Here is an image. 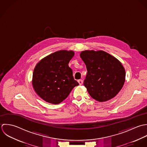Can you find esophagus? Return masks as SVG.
Instances as JSON below:
<instances>
[{
    "instance_id": "esophagus-1",
    "label": "esophagus",
    "mask_w": 147,
    "mask_h": 147,
    "mask_svg": "<svg viewBox=\"0 0 147 147\" xmlns=\"http://www.w3.org/2000/svg\"><path fill=\"white\" fill-rule=\"evenodd\" d=\"M78 82L79 83L80 85H82L83 84V80H79L78 81Z\"/></svg>"
}]
</instances>
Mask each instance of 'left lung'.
Instances as JSON below:
<instances>
[{
  "mask_svg": "<svg viewBox=\"0 0 147 147\" xmlns=\"http://www.w3.org/2000/svg\"><path fill=\"white\" fill-rule=\"evenodd\" d=\"M80 57L88 70L84 85L90 95L100 102L115 97L125 82V71L121 63L103 51H84Z\"/></svg>",
  "mask_w": 147,
  "mask_h": 147,
  "instance_id": "left-lung-1",
  "label": "left lung"
}]
</instances>
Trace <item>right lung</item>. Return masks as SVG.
I'll return each mask as SVG.
<instances>
[{"label":"right lung","mask_w":147,"mask_h":147,"mask_svg":"<svg viewBox=\"0 0 147 147\" xmlns=\"http://www.w3.org/2000/svg\"><path fill=\"white\" fill-rule=\"evenodd\" d=\"M74 55L73 51H59L41 59L36 65L32 86L37 95L47 102L59 104L79 85L68 65Z\"/></svg>","instance_id":"add662e5"}]
</instances>
